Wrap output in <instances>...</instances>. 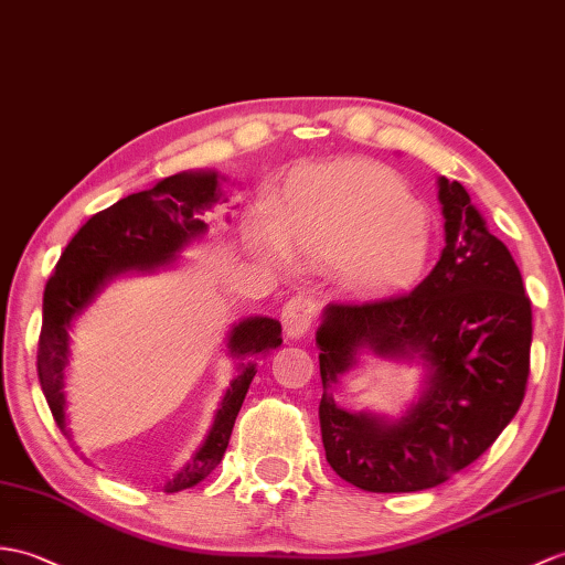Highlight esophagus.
<instances>
[{
    "mask_svg": "<svg viewBox=\"0 0 565 565\" xmlns=\"http://www.w3.org/2000/svg\"><path fill=\"white\" fill-rule=\"evenodd\" d=\"M315 318H318V303H315L310 296L291 298L281 310L284 334L288 339L306 337L308 330L312 327V322H315Z\"/></svg>",
    "mask_w": 565,
    "mask_h": 565,
    "instance_id": "1",
    "label": "esophagus"
}]
</instances>
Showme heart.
<instances>
[{"instance_id": "b5f03b06", "label": "heart", "mask_w": 565, "mask_h": 565, "mask_svg": "<svg viewBox=\"0 0 565 565\" xmlns=\"http://www.w3.org/2000/svg\"><path fill=\"white\" fill-rule=\"evenodd\" d=\"M243 231L257 255L337 265L359 291L412 284L433 250L426 209L397 173L365 159L298 168L274 216L253 209Z\"/></svg>"}]
</instances>
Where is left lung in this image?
Instances as JSON below:
<instances>
[{
	"label": "left lung",
	"mask_w": 565,
	"mask_h": 565,
	"mask_svg": "<svg viewBox=\"0 0 565 565\" xmlns=\"http://www.w3.org/2000/svg\"><path fill=\"white\" fill-rule=\"evenodd\" d=\"M438 202L445 247L428 277L402 296L327 303L315 332L327 462L363 491L409 493L448 481L513 422L527 385L532 306L515 259L460 182L440 175ZM365 355L425 369L402 415L335 406L338 380Z\"/></svg>",
	"instance_id": "1"
}]
</instances>
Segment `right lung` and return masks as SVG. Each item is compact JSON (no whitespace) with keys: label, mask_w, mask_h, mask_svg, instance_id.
<instances>
[{"label":"right lung","mask_w":565,"mask_h":565,"mask_svg":"<svg viewBox=\"0 0 565 565\" xmlns=\"http://www.w3.org/2000/svg\"><path fill=\"white\" fill-rule=\"evenodd\" d=\"M226 178L216 170H182L156 182L151 190L129 194L90 216L64 247L43 294V327L38 344V377L60 430L67 428V365L72 356V327L96 303L98 296L122 277H143L175 267L180 253L200 243L209 223L206 212L228 202L221 190ZM281 347V322L274 318H243L226 334V351L235 375L223 392L214 422L190 460L163 491L175 493L204 481L228 448L231 430L257 373L255 359Z\"/></svg>","instance_id":"right-lung-1"}]
</instances>
